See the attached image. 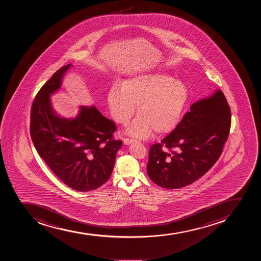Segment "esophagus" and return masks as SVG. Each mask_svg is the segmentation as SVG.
<instances>
[{"instance_id": "obj_1", "label": "esophagus", "mask_w": 261, "mask_h": 261, "mask_svg": "<svg viewBox=\"0 0 261 261\" xmlns=\"http://www.w3.org/2000/svg\"><path fill=\"white\" fill-rule=\"evenodd\" d=\"M133 142H134V139H127V138L123 139V144H126V145H129Z\"/></svg>"}]
</instances>
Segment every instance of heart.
<instances>
[{"label":"heart","mask_w":261,"mask_h":261,"mask_svg":"<svg viewBox=\"0 0 261 261\" xmlns=\"http://www.w3.org/2000/svg\"><path fill=\"white\" fill-rule=\"evenodd\" d=\"M112 86L107 97L113 119L126 125L138 105V117L127 127L128 135L145 139L153 131L167 134L178 123L186 106L189 91L182 81L161 72L139 74Z\"/></svg>","instance_id":"b5f03b06"}]
</instances>
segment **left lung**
Listing matches in <instances>:
<instances>
[{
	"label": "left lung",
	"instance_id": "obj_1",
	"mask_svg": "<svg viewBox=\"0 0 261 261\" xmlns=\"http://www.w3.org/2000/svg\"><path fill=\"white\" fill-rule=\"evenodd\" d=\"M230 127L231 110L221 90L194 102L175 129L149 148V178L168 189L193 184L221 156Z\"/></svg>",
	"mask_w": 261,
	"mask_h": 261
}]
</instances>
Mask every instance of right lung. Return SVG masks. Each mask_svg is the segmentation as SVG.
<instances>
[{"label":"right lung","instance_id":"add662e5","mask_svg":"<svg viewBox=\"0 0 261 261\" xmlns=\"http://www.w3.org/2000/svg\"><path fill=\"white\" fill-rule=\"evenodd\" d=\"M72 64L61 67L43 85L33 102L30 136L38 154L67 186L80 192L94 190L109 180L122 140H114V122L94 106H81L77 117L57 114L50 95L62 86Z\"/></svg>","mask_w":261,"mask_h":261}]
</instances>
